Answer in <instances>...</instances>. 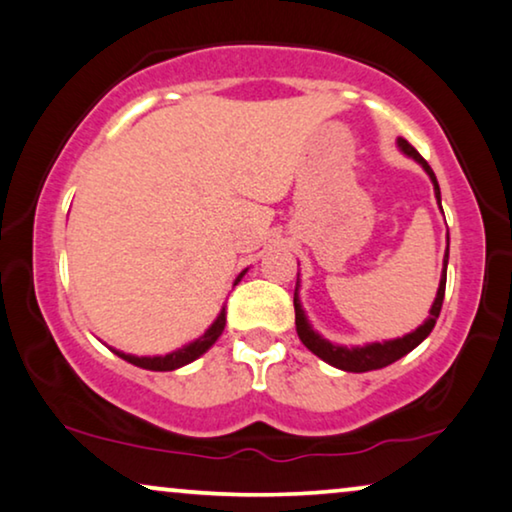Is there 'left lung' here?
I'll return each instance as SVG.
<instances>
[{"instance_id":"left-lung-1","label":"left lung","mask_w":512,"mask_h":512,"mask_svg":"<svg viewBox=\"0 0 512 512\" xmlns=\"http://www.w3.org/2000/svg\"><path fill=\"white\" fill-rule=\"evenodd\" d=\"M398 145L400 149L407 156H412L414 161H419L421 166L428 175H431L433 180V189H435V196H438V203H440V187H438V180H435V173L428 166L424 156H421L417 149H414L410 142L405 138H398ZM449 241V238H447ZM447 260H449V243H447V255H445V271H442V278H440V288H438V295H435V302L431 306V316L424 325H419L417 330L410 332V335L400 337V339H393V342H384V344H370V346H360V349H346V346H335L330 342H325V339H320L316 332L311 330V325L306 323L304 318V311L302 306H299L297 297H295V325H297V335L302 339V344L309 349L311 353H316L318 358H323L325 363H330L332 367H339V370H346V372H370V370H381V367L395 363V360H400L403 356H407L412 349H417V346L424 342V339L431 335V330L435 327V320L440 316V309H442V299H445V285H447Z\"/></svg>"}]
</instances>
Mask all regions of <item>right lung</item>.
I'll use <instances>...</instances> for the list:
<instances>
[{
  "label": "right lung",
  "instance_id": "obj_1",
  "mask_svg": "<svg viewBox=\"0 0 512 512\" xmlns=\"http://www.w3.org/2000/svg\"><path fill=\"white\" fill-rule=\"evenodd\" d=\"M243 274H245V271H243ZM243 274H241V276H243ZM241 276L236 278V283L241 281ZM224 325H227V316H224V309H222V313H220V316H217L215 323L208 327L206 335H203L201 339H196L194 344L185 346V349L168 353V356H156V358L126 356V353H121V351H117V356H121L124 360H128V363H131V365H138V367H142V370H154V372H170V370H177V367H182V365L192 363V360H196L199 356H203V353H206V351L210 349V346H213V344L217 342V337L222 335Z\"/></svg>",
  "mask_w": 512,
  "mask_h": 512
}]
</instances>
